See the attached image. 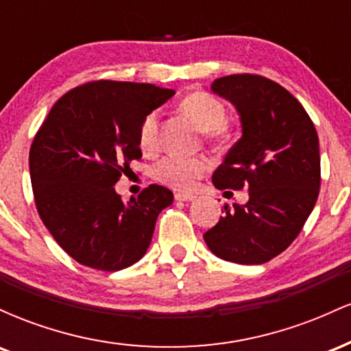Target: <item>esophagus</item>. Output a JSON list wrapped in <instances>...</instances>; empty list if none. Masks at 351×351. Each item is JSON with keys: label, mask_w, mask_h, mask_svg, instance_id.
Segmentation results:
<instances>
[{"label": "esophagus", "mask_w": 351, "mask_h": 351, "mask_svg": "<svg viewBox=\"0 0 351 351\" xmlns=\"http://www.w3.org/2000/svg\"><path fill=\"white\" fill-rule=\"evenodd\" d=\"M176 201H193L196 199L195 195H188V193H176L175 195Z\"/></svg>", "instance_id": "obj_1"}]
</instances>
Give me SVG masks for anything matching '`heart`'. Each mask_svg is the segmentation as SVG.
<instances>
[{
  "label": "heart",
  "instance_id": "obj_1",
  "mask_svg": "<svg viewBox=\"0 0 351 351\" xmlns=\"http://www.w3.org/2000/svg\"><path fill=\"white\" fill-rule=\"evenodd\" d=\"M181 110L191 117L203 132L211 138H219L224 134L226 125V107L208 92H193L181 100ZM160 114L156 110L145 115L138 128L140 148L145 153H153L158 148ZM209 170V162L204 156L167 155L153 168V175L160 183L178 191H189L196 184V180L204 176Z\"/></svg>",
  "mask_w": 351,
  "mask_h": 351
}]
</instances>
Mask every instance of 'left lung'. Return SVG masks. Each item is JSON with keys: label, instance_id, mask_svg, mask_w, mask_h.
<instances>
[{"label": "left lung", "instance_id": "1", "mask_svg": "<svg viewBox=\"0 0 351 351\" xmlns=\"http://www.w3.org/2000/svg\"><path fill=\"white\" fill-rule=\"evenodd\" d=\"M213 92L237 108L243 136L213 173L217 189L249 188L245 204L224 206L204 232L213 254L236 264H264L299 236L320 191L318 135L287 88L257 74H232Z\"/></svg>", "mask_w": 351, "mask_h": 351}]
</instances>
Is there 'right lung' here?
<instances>
[{
  "label": "right lung",
  "mask_w": 351,
  "mask_h": 351,
  "mask_svg": "<svg viewBox=\"0 0 351 351\" xmlns=\"http://www.w3.org/2000/svg\"><path fill=\"white\" fill-rule=\"evenodd\" d=\"M173 94L153 84L94 80L64 94L39 127L29 150L36 208L79 264L115 272L147 252L173 193L150 184L123 203L114 184L142 158L145 115Z\"/></svg>",
  "instance_id": "1"
}]
</instances>
